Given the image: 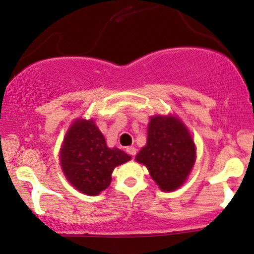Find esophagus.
Segmentation results:
<instances>
[{"instance_id":"34e87169","label":"esophagus","mask_w":254,"mask_h":254,"mask_svg":"<svg viewBox=\"0 0 254 254\" xmlns=\"http://www.w3.org/2000/svg\"><path fill=\"white\" fill-rule=\"evenodd\" d=\"M126 151H127L128 155H130V156H135V153H136V149L134 146H128Z\"/></svg>"}]
</instances>
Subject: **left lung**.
Masks as SVG:
<instances>
[{
    "mask_svg": "<svg viewBox=\"0 0 254 254\" xmlns=\"http://www.w3.org/2000/svg\"><path fill=\"white\" fill-rule=\"evenodd\" d=\"M162 190H174L187 179L195 161V146L187 128L174 116H155L147 127V142L136 155Z\"/></svg>",
    "mask_w": 254,
    "mask_h": 254,
    "instance_id": "left-lung-1",
    "label": "left lung"
}]
</instances>
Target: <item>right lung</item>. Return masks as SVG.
<instances>
[{"label": "right lung", "mask_w": 254, "mask_h": 254, "mask_svg": "<svg viewBox=\"0 0 254 254\" xmlns=\"http://www.w3.org/2000/svg\"><path fill=\"white\" fill-rule=\"evenodd\" d=\"M60 159L72 186L85 194L97 195L110 185L114 168L126 163L130 156L108 147L92 120H78L65 134Z\"/></svg>", "instance_id": "obj_1"}]
</instances>
